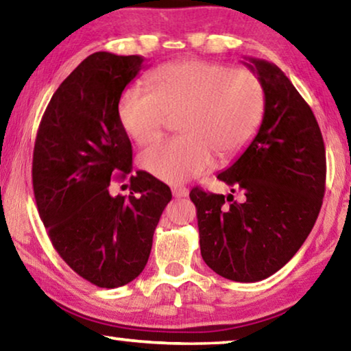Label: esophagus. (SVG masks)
Masks as SVG:
<instances>
[{
  "label": "esophagus",
  "instance_id": "1",
  "mask_svg": "<svg viewBox=\"0 0 351 351\" xmlns=\"http://www.w3.org/2000/svg\"><path fill=\"white\" fill-rule=\"evenodd\" d=\"M171 193H173L175 198H186L189 197V189L184 186H173L171 187Z\"/></svg>",
  "mask_w": 351,
  "mask_h": 351
}]
</instances>
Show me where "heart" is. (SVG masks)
<instances>
[{
	"label": "heart",
	"mask_w": 351,
	"mask_h": 351,
	"mask_svg": "<svg viewBox=\"0 0 351 351\" xmlns=\"http://www.w3.org/2000/svg\"><path fill=\"white\" fill-rule=\"evenodd\" d=\"M148 91L128 86L119 119L136 144L158 139L176 117L180 136L153 142L139 154L141 167L158 180L181 184L232 156L254 138L265 111V90L249 68H228L203 58H182L153 69Z\"/></svg>",
	"instance_id": "obj_1"
}]
</instances>
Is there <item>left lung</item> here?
I'll return each instance as SVG.
<instances>
[{
  "label": "left lung",
  "instance_id": "1",
  "mask_svg": "<svg viewBox=\"0 0 351 351\" xmlns=\"http://www.w3.org/2000/svg\"><path fill=\"white\" fill-rule=\"evenodd\" d=\"M246 60L265 90L263 121L241 156L218 173L242 201L199 187L190 192L203 260L234 282L263 280L294 257L317 219L326 176L310 105L274 63Z\"/></svg>",
  "mask_w": 351,
  "mask_h": 351
}]
</instances>
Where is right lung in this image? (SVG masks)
<instances>
[{"mask_svg": "<svg viewBox=\"0 0 351 351\" xmlns=\"http://www.w3.org/2000/svg\"><path fill=\"white\" fill-rule=\"evenodd\" d=\"M141 56L94 52L57 88L41 117L32 184L41 221L58 255L85 280L119 288L150 257L153 234L171 192L147 171L130 178L128 197H111L112 180L133 165L119 119L122 91L144 66Z\"/></svg>", "mask_w": 351, "mask_h": 351, "instance_id": "1", "label": "right lung"}]
</instances>
